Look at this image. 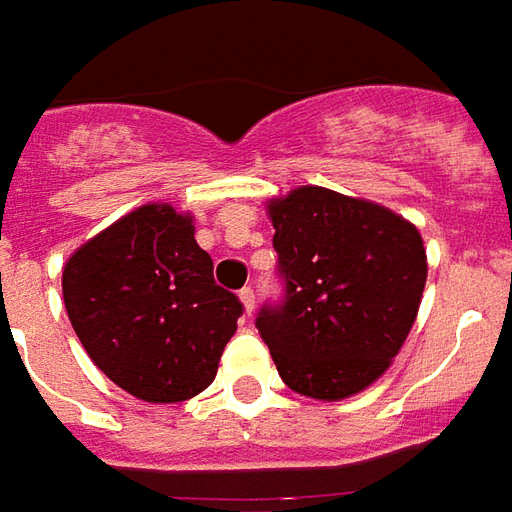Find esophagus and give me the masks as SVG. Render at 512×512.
I'll use <instances>...</instances> for the list:
<instances>
[{
  "instance_id": "esophagus-1",
  "label": "esophagus",
  "mask_w": 512,
  "mask_h": 512,
  "mask_svg": "<svg viewBox=\"0 0 512 512\" xmlns=\"http://www.w3.org/2000/svg\"><path fill=\"white\" fill-rule=\"evenodd\" d=\"M239 300H242V306H245V314H250L253 306H256V295H253V289H250V286L239 289Z\"/></svg>"
}]
</instances>
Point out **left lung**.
<instances>
[{
    "instance_id": "8db88e82",
    "label": "left lung",
    "mask_w": 512,
    "mask_h": 512,
    "mask_svg": "<svg viewBox=\"0 0 512 512\" xmlns=\"http://www.w3.org/2000/svg\"><path fill=\"white\" fill-rule=\"evenodd\" d=\"M281 300L256 314L278 375L297 394L344 400L389 369L427 281L419 231L391 209L325 187L270 201Z\"/></svg>"
}]
</instances>
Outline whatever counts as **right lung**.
<instances>
[{"label":"right lung","instance_id":"obj_1","mask_svg":"<svg viewBox=\"0 0 512 512\" xmlns=\"http://www.w3.org/2000/svg\"><path fill=\"white\" fill-rule=\"evenodd\" d=\"M68 320L93 364L146 402L190 400L215 380L242 303L217 286L190 215L134 209L63 270Z\"/></svg>","mask_w":512,"mask_h":512}]
</instances>
